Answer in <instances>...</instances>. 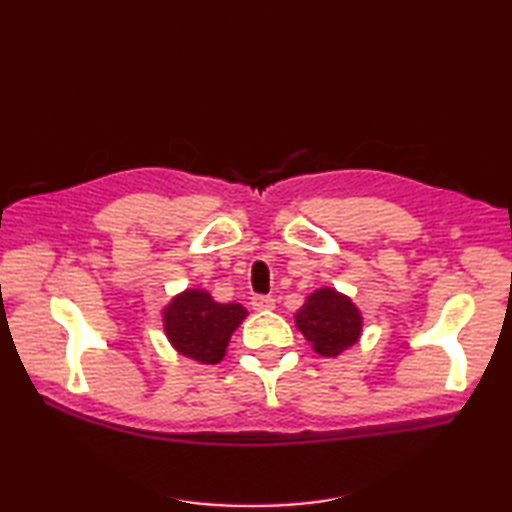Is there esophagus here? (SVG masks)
<instances>
[{"label": "esophagus", "instance_id": "1", "mask_svg": "<svg viewBox=\"0 0 512 512\" xmlns=\"http://www.w3.org/2000/svg\"><path fill=\"white\" fill-rule=\"evenodd\" d=\"M250 306H253L255 312H268V310H275V299L273 297H253Z\"/></svg>", "mask_w": 512, "mask_h": 512}]
</instances>
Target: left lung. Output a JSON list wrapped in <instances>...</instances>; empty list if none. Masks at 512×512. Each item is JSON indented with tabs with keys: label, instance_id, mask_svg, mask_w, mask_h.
<instances>
[{
	"label": "left lung",
	"instance_id": "8db88e82",
	"mask_svg": "<svg viewBox=\"0 0 512 512\" xmlns=\"http://www.w3.org/2000/svg\"><path fill=\"white\" fill-rule=\"evenodd\" d=\"M297 330L319 356L336 358L363 334V314L356 303L330 286L317 288L295 312Z\"/></svg>",
	"mask_w": 512,
	"mask_h": 512
}]
</instances>
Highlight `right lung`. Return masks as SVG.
I'll return each mask as SVG.
<instances>
[{
	"instance_id": "1",
	"label": "right lung",
	"mask_w": 512,
	"mask_h": 512,
	"mask_svg": "<svg viewBox=\"0 0 512 512\" xmlns=\"http://www.w3.org/2000/svg\"><path fill=\"white\" fill-rule=\"evenodd\" d=\"M162 330L180 356L215 365L226 356L233 332L248 317L242 303H220L204 288H187L162 308Z\"/></svg>"
}]
</instances>
